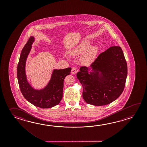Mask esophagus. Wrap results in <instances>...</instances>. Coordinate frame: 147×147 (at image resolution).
<instances>
[{"label":"esophagus","mask_w":147,"mask_h":147,"mask_svg":"<svg viewBox=\"0 0 147 147\" xmlns=\"http://www.w3.org/2000/svg\"><path fill=\"white\" fill-rule=\"evenodd\" d=\"M77 72H78L77 69H76L75 67H72L71 69V73L72 74H76Z\"/></svg>","instance_id":"obj_1"}]
</instances>
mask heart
<instances>
[{
	"label": "heart",
	"instance_id": "b5f03b06",
	"mask_svg": "<svg viewBox=\"0 0 147 147\" xmlns=\"http://www.w3.org/2000/svg\"><path fill=\"white\" fill-rule=\"evenodd\" d=\"M90 41H82L81 42L69 51L72 55H77L85 51L82 54L80 61L84 65H89L92 63L97 56L98 48L96 46H90Z\"/></svg>",
	"mask_w": 147,
	"mask_h": 147
}]
</instances>
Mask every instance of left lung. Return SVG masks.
<instances>
[{"label": "left lung", "mask_w": 147, "mask_h": 147, "mask_svg": "<svg viewBox=\"0 0 147 147\" xmlns=\"http://www.w3.org/2000/svg\"><path fill=\"white\" fill-rule=\"evenodd\" d=\"M127 74L122 49L110 47L100 53L90 68L81 67L77 74L83 87L84 101L97 106L111 103L122 94Z\"/></svg>", "instance_id": "left-lung-1"}]
</instances>
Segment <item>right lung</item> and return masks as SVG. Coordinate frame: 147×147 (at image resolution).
<instances>
[{
	"label": "right lung",
	"mask_w": 147,
	"mask_h": 147,
	"mask_svg": "<svg viewBox=\"0 0 147 147\" xmlns=\"http://www.w3.org/2000/svg\"><path fill=\"white\" fill-rule=\"evenodd\" d=\"M35 38L31 36L23 48L17 66V76L19 88L25 99L35 106L49 108L60 103L63 98V81L70 75L71 68L53 69L50 80L47 86L41 89H36L29 83L25 71L27 58Z\"/></svg>",
	"instance_id": "right-lung-1"
}]
</instances>
